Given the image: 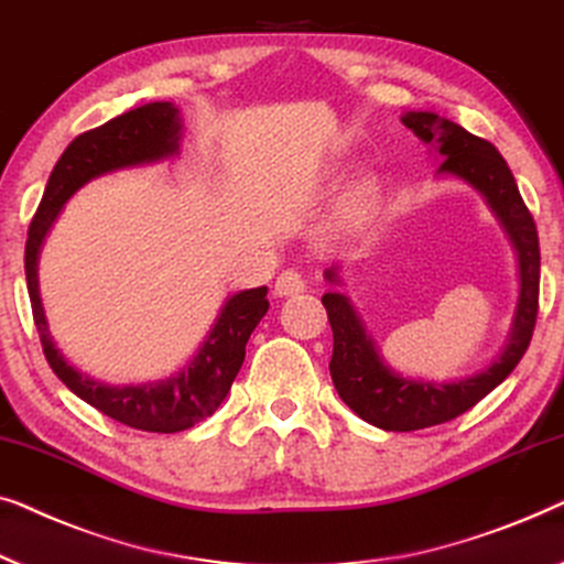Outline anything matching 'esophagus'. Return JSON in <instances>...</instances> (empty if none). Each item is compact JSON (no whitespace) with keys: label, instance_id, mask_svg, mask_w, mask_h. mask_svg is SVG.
Returning a JSON list of instances; mask_svg holds the SVG:
<instances>
[{"label":"esophagus","instance_id":"1","mask_svg":"<svg viewBox=\"0 0 564 564\" xmlns=\"http://www.w3.org/2000/svg\"><path fill=\"white\" fill-rule=\"evenodd\" d=\"M306 281L299 271H283L275 279V296H293V293H304Z\"/></svg>","mask_w":564,"mask_h":564}]
</instances>
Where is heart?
Returning a JSON list of instances; mask_svg holds the SVG:
<instances>
[{"label": "heart", "instance_id": "1", "mask_svg": "<svg viewBox=\"0 0 564 564\" xmlns=\"http://www.w3.org/2000/svg\"><path fill=\"white\" fill-rule=\"evenodd\" d=\"M362 196H365V192H360L358 196H355V204H360V202H362Z\"/></svg>", "mask_w": 564, "mask_h": 564}]
</instances>
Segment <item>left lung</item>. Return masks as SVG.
<instances>
[{"label":"left lung","instance_id":"obj_1","mask_svg":"<svg viewBox=\"0 0 564 564\" xmlns=\"http://www.w3.org/2000/svg\"><path fill=\"white\" fill-rule=\"evenodd\" d=\"M401 122L414 130L419 140L430 142L437 150L440 173H449L470 184L486 196V202L519 256V306L513 316L511 337L496 362L470 378L452 380V383H430V380H411L395 376L386 368L383 360L365 332L360 316L355 314L350 301L343 293H324L322 304L327 308L332 337L329 372L339 399L350 406L365 422L386 432H414L424 426L444 424L449 419L465 414L475 403L501 386L511 370L527 352L536 327L539 312V237L531 212L523 204L517 178L503 155L488 140L475 138L455 122L444 120L434 112H409ZM329 281H337L335 271H327Z\"/></svg>","mask_w":564,"mask_h":564}]
</instances>
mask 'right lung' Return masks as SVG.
<instances>
[{"mask_svg":"<svg viewBox=\"0 0 564 564\" xmlns=\"http://www.w3.org/2000/svg\"><path fill=\"white\" fill-rule=\"evenodd\" d=\"M181 117L171 101H150L130 109L101 127L78 134L55 163L47 178L45 194L28 229L25 242V279L33 319L41 335L45 360L55 376L101 414L115 422L142 432L173 434L204 422L219 409L229 386L245 360V345L268 312L265 285L235 293L221 308L217 324L204 339L199 352L176 376L142 386H107L99 383L63 360L55 350L37 293V252L47 229L58 217L61 206L82 188L86 181L105 176L109 171L130 165L153 163L178 150Z\"/></svg>","mask_w":564,"mask_h":564,"instance_id":"add662e5","label":"right lung"}]
</instances>
